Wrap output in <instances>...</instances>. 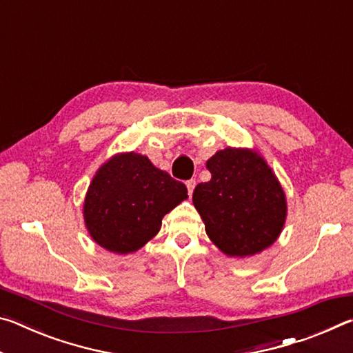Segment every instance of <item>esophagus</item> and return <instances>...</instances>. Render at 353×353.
<instances>
[{"mask_svg":"<svg viewBox=\"0 0 353 353\" xmlns=\"http://www.w3.org/2000/svg\"><path fill=\"white\" fill-rule=\"evenodd\" d=\"M194 187H196V181H194V179H191V181H187V188H188V194H190V196L193 194Z\"/></svg>","mask_w":353,"mask_h":353,"instance_id":"obj_1","label":"esophagus"}]
</instances>
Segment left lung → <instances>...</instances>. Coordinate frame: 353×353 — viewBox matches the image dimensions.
<instances>
[{
    "mask_svg": "<svg viewBox=\"0 0 353 353\" xmlns=\"http://www.w3.org/2000/svg\"><path fill=\"white\" fill-rule=\"evenodd\" d=\"M208 182L193 191V204L210 241L227 256L260 254L283 230L286 196L265 157L249 148H225L207 160Z\"/></svg>",
    "mask_w": 353,
    "mask_h": 353,
    "instance_id": "1",
    "label": "left lung"
}]
</instances>
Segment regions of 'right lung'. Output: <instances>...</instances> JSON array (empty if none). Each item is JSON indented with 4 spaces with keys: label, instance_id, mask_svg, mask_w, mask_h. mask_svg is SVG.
Listing matches in <instances>:
<instances>
[{
    "label": "right lung",
    "instance_id": "add662e5",
    "mask_svg": "<svg viewBox=\"0 0 353 353\" xmlns=\"http://www.w3.org/2000/svg\"><path fill=\"white\" fill-rule=\"evenodd\" d=\"M187 198V187L146 155L118 152L99 166L88 185L83 223L103 249L132 254L159 234L165 214Z\"/></svg>",
    "mask_w": 353,
    "mask_h": 353
}]
</instances>
